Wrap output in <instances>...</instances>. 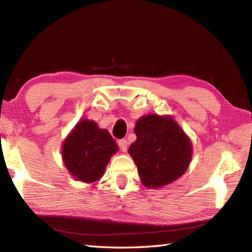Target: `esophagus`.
Returning a JSON list of instances; mask_svg holds the SVG:
<instances>
[{"label":"esophagus","instance_id":"1","mask_svg":"<svg viewBox=\"0 0 252 252\" xmlns=\"http://www.w3.org/2000/svg\"><path fill=\"white\" fill-rule=\"evenodd\" d=\"M118 145H119V148L123 153H126L127 151V141L125 140V138L119 140V142H118Z\"/></svg>","mask_w":252,"mask_h":252}]
</instances>
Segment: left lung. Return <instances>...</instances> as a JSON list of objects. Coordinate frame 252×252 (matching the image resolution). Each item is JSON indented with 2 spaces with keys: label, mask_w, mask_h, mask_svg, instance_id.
<instances>
[{
  "label": "left lung",
  "mask_w": 252,
  "mask_h": 252,
  "mask_svg": "<svg viewBox=\"0 0 252 252\" xmlns=\"http://www.w3.org/2000/svg\"><path fill=\"white\" fill-rule=\"evenodd\" d=\"M136 141L129 154L137 165L142 183L160 187L178 180L189 168L191 144L170 117L148 115L137 120Z\"/></svg>",
  "instance_id": "1"
}]
</instances>
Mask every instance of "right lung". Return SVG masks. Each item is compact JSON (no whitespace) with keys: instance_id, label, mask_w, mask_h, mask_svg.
Listing matches in <instances>:
<instances>
[{"instance_id":"right-lung-1","label":"right lung","mask_w":252,"mask_h":252,"mask_svg":"<svg viewBox=\"0 0 252 252\" xmlns=\"http://www.w3.org/2000/svg\"><path fill=\"white\" fill-rule=\"evenodd\" d=\"M118 145L107 130H100L94 121L83 119L68 135L63 145V159L74 178L87 183L103 175Z\"/></svg>"}]
</instances>
